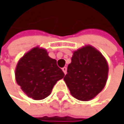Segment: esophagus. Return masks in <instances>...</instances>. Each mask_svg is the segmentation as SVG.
I'll use <instances>...</instances> for the list:
<instances>
[{"mask_svg":"<svg viewBox=\"0 0 124 124\" xmlns=\"http://www.w3.org/2000/svg\"><path fill=\"white\" fill-rule=\"evenodd\" d=\"M62 70H63L64 74H66V73H67V68H66V67L62 68Z\"/></svg>","mask_w":124,"mask_h":124,"instance_id":"34e87169","label":"esophagus"}]
</instances>
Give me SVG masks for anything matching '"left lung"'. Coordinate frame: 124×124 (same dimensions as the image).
<instances>
[{
  "instance_id": "8db88e82",
  "label": "left lung",
  "mask_w": 124,
  "mask_h": 124,
  "mask_svg": "<svg viewBox=\"0 0 124 124\" xmlns=\"http://www.w3.org/2000/svg\"><path fill=\"white\" fill-rule=\"evenodd\" d=\"M108 71L105 58L94 47L88 45L74 53L64 80L73 97L87 101L103 89Z\"/></svg>"
}]
</instances>
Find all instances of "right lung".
Wrapping results in <instances>:
<instances>
[{"label":"right lung","mask_w":124,"mask_h":124,"mask_svg":"<svg viewBox=\"0 0 124 124\" xmlns=\"http://www.w3.org/2000/svg\"><path fill=\"white\" fill-rule=\"evenodd\" d=\"M64 76L56 60L49 57L45 49L39 47L23 56L16 69L17 83L29 97L34 100L49 96L56 82Z\"/></svg>","instance_id":"obj_1"}]
</instances>
